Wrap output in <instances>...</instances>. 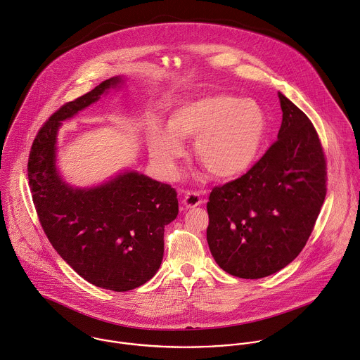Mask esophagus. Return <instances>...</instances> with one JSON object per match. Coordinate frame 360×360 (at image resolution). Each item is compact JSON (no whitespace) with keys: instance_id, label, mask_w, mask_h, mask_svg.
I'll use <instances>...</instances> for the list:
<instances>
[{"instance_id":"34e87169","label":"esophagus","mask_w":360,"mask_h":360,"mask_svg":"<svg viewBox=\"0 0 360 360\" xmlns=\"http://www.w3.org/2000/svg\"><path fill=\"white\" fill-rule=\"evenodd\" d=\"M205 203V198L199 192H186L184 195V206L185 209H193L196 206H200Z\"/></svg>"}]
</instances>
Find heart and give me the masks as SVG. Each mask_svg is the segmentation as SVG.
Instances as JSON below:
<instances>
[{"label": "heart", "instance_id": "b5f03b06", "mask_svg": "<svg viewBox=\"0 0 360 360\" xmlns=\"http://www.w3.org/2000/svg\"><path fill=\"white\" fill-rule=\"evenodd\" d=\"M267 126L266 111L256 100L212 93L172 108L167 129L154 123L148 130V148L160 171L175 178L185 154L182 141L195 140L200 168L213 179L230 181L257 162Z\"/></svg>", "mask_w": 360, "mask_h": 360}]
</instances>
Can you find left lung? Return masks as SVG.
Instances as JSON below:
<instances>
[{
	"instance_id": "1",
	"label": "left lung",
	"mask_w": 360,
	"mask_h": 360,
	"mask_svg": "<svg viewBox=\"0 0 360 360\" xmlns=\"http://www.w3.org/2000/svg\"><path fill=\"white\" fill-rule=\"evenodd\" d=\"M277 141L243 176L209 196L207 245L226 273L256 280L304 249L326 195V164L309 118L278 93Z\"/></svg>"
}]
</instances>
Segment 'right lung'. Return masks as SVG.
Segmentation results:
<instances>
[{"instance_id":"1","label":"right lung","mask_w":360,"mask_h":360,"mask_svg":"<svg viewBox=\"0 0 360 360\" xmlns=\"http://www.w3.org/2000/svg\"><path fill=\"white\" fill-rule=\"evenodd\" d=\"M124 83V76L110 77L62 105L39 130L28 162L32 199L53 249L82 278L117 292L146 284L158 271L165 226L178 216L176 191L134 169L73 186L58 167V134L62 122Z\"/></svg>"}]
</instances>
